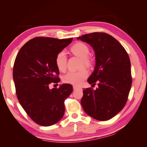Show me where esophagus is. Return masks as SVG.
<instances>
[{"label":"esophagus","mask_w":147,"mask_h":147,"mask_svg":"<svg viewBox=\"0 0 147 147\" xmlns=\"http://www.w3.org/2000/svg\"><path fill=\"white\" fill-rule=\"evenodd\" d=\"M73 89H74V90H78V89H82V88H80V87H78V86H73Z\"/></svg>","instance_id":"34e87169"}]
</instances>
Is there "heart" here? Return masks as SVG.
Masks as SVG:
<instances>
[{"label":"heart","instance_id":"1","mask_svg":"<svg viewBox=\"0 0 147 147\" xmlns=\"http://www.w3.org/2000/svg\"><path fill=\"white\" fill-rule=\"evenodd\" d=\"M70 51L74 55L81 58L80 67H91L93 65V61L88 56L90 50L89 47L84 43H77L72 46ZM55 63L60 71H65L67 69V58L63 51L59 52L55 58ZM89 73L86 68H82L78 71H69L63 76V81L65 83L74 86H79L88 76Z\"/></svg>","mask_w":147,"mask_h":147}]
</instances>
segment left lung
Here are the masks:
<instances>
[{"instance_id": "8db88e82", "label": "left lung", "mask_w": 147, "mask_h": 147, "mask_svg": "<svg viewBox=\"0 0 147 147\" xmlns=\"http://www.w3.org/2000/svg\"><path fill=\"white\" fill-rule=\"evenodd\" d=\"M95 53V67L88 80L94 86L84 89L81 104L85 112L98 121H108L123 109L127 102L132 78L128 54L119 42L104 32L78 37Z\"/></svg>"}]
</instances>
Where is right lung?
<instances>
[{"label": "right lung", "instance_id": "obj_1", "mask_svg": "<svg viewBox=\"0 0 147 147\" xmlns=\"http://www.w3.org/2000/svg\"><path fill=\"white\" fill-rule=\"evenodd\" d=\"M72 41L73 38L36 37L24 44L16 56L13 78L17 97L28 115L39 125H53L64 115V101L71 94L73 86L65 84L50 89L49 86L60 81L55 58Z\"/></svg>", "mask_w": 147, "mask_h": 147}]
</instances>
